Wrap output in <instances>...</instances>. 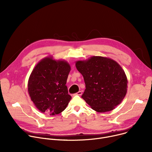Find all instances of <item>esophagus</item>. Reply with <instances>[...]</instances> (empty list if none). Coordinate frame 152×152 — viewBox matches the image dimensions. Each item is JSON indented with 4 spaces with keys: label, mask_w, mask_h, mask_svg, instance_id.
<instances>
[{
    "label": "esophagus",
    "mask_w": 152,
    "mask_h": 152,
    "mask_svg": "<svg viewBox=\"0 0 152 152\" xmlns=\"http://www.w3.org/2000/svg\"><path fill=\"white\" fill-rule=\"evenodd\" d=\"M75 94H76V95H78V96H81V95L82 94V92L81 91H78L77 93H76Z\"/></svg>",
    "instance_id": "obj_1"
}]
</instances>
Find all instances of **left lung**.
Wrapping results in <instances>:
<instances>
[{"instance_id":"obj_1","label":"left lung","mask_w":152,"mask_h":152,"mask_svg":"<svg viewBox=\"0 0 152 152\" xmlns=\"http://www.w3.org/2000/svg\"><path fill=\"white\" fill-rule=\"evenodd\" d=\"M76 67L85 83L82 98L93 110L108 112L121 103L127 93L128 81L118 62L109 58L93 56L76 61Z\"/></svg>"}]
</instances>
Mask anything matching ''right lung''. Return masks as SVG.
Returning a JSON list of instances; mask_svg holds the SVG:
<instances>
[{
  "label": "right lung",
  "instance_id": "obj_1",
  "mask_svg": "<svg viewBox=\"0 0 152 152\" xmlns=\"http://www.w3.org/2000/svg\"><path fill=\"white\" fill-rule=\"evenodd\" d=\"M71 67L65 60L48 56L39 61L33 69L28 83L31 100L42 113L55 115L67 107L72 99L66 85Z\"/></svg>",
  "mask_w": 152,
  "mask_h": 152
}]
</instances>
